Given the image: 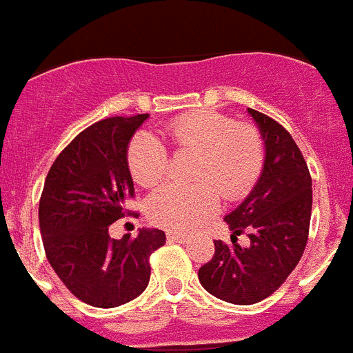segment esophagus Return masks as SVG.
<instances>
[{
    "mask_svg": "<svg viewBox=\"0 0 353 353\" xmlns=\"http://www.w3.org/2000/svg\"><path fill=\"white\" fill-rule=\"evenodd\" d=\"M168 241H176V243H185L187 241V234L185 232H176V231H170L168 232Z\"/></svg>",
    "mask_w": 353,
    "mask_h": 353,
    "instance_id": "obj_1",
    "label": "esophagus"
}]
</instances>
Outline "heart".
<instances>
[{
  "instance_id": "obj_1",
  "label": "heart",
  "mask_w": 353,
  "mask_h": 353,
  "mask_svg": "<svg viewBox=\"0 0 353 353\" xmlns=\"http://www.w3.org/2000/svg\"><path fill=\"white\" fill-rule=\"evenodd\" d=\"M164 134L180 152H194L192 183H168L148 199L152 222L168 229H192L219 210L221 198H245L264 168V140L255 125L236 122L215 110H198L173 119ZM134 182L154 187L166 176L170 154L148 132H138L128 147Z\"/></svg>"
}]
</instances>
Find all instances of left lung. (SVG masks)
Masks as SVG:
<instances>
[{"label": "left lung", "instance_id": "1", "mask_svg": "<svg viewBox=\"0 0 353 353\" xmlns=\"http://www.w3.org/2000/svg\"><path fill=\"white\" fill-rule=\"evenodd\" d=\"M266 147L263 174L254 190L224 221L232 245L215 240V254L198 271L212 296L232 305L263 301L287 280L306 248L312 219V176L290 132L248 108ZM247 232L251 245H237Z\"/></svg>", "mask_w": 353, "mask_h": 353}]
</instances>
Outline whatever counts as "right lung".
I'll return each mask as SVG.
<instances>
[{
  "mask_svg": "<svg viewBox=\"0 0 353 353\" xmlns=\"http://www.w3.org/2000/svg\"><path fill=\"white\" fill-rule=\"evenodd\" d=\"M148 113L108 117L83 129L57 155L38 206L52 270L80 301L115 308L140 296L150 280V255L166 241L159 229L113 240L108 228L131 215L134 198L128 145Z\"/></svg>",
  "mask_w": 353,
  "mask_h": 353,
  "instance_id": "add662e5",
  "label": "right lung"
}]
</instances>
